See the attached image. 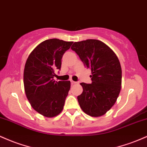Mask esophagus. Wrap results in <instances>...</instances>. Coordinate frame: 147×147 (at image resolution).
<instances>
[{"label":"esophagus","mask_w":147,"mask_h":147,"mask_svg":"<svg viewBox=\"0 0 147 147\" xmlns=\"http://www.w3.org/2000/svg\"><path fill=\"white\" fill-rule=\"evenodd\" d=\"M71 83L72 84H79V82H75V81H72V80H71Z\"/></svg>","instance_id":"1"}]
</instances>
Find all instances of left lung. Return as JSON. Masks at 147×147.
I'll return each mask as SVG.
<instances>
[{
  "instance_id": "8db88e82",
  "label": "left lung",
  "mask_w": 147,
  "mask_h": 147,
  "mask_svg": "<svg viewBox=\"0 0 147 147\" xmlns=\"http://www.w3.org/2000/svg\"><path fill=\"white\" fill-rule=\"evenodd\" d=\"M75 51L87 68L91 70V84H80L83 92L77 96L80 107L88 115L100 117L117 101L121 88L122 72L115 53L98 40L74 42Z\"/></svg>"
}]
</instances>
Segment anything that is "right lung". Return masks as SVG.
Returning a JSON list of instances; mask_svg holds the SVG:
<instances>
[{
  "instance_id": "right-lung-1",
  "label": "right lung",
  "mask_w": 147,
  "mask_h": 147,
  "mask_svg": "<svg viewBox=\"0 0 147 147\" xmlns=\"http://www.w3.org/2000/svg\"><path fill=\"white\" fill-rule=\"evenodd\" d=\"M72 42L49 39L30 53L24 72L25 93L32 107L46 117L63 110L70 88V81H56L55 71L61 70V59Z\"/></svg>"
}]
</instances>
